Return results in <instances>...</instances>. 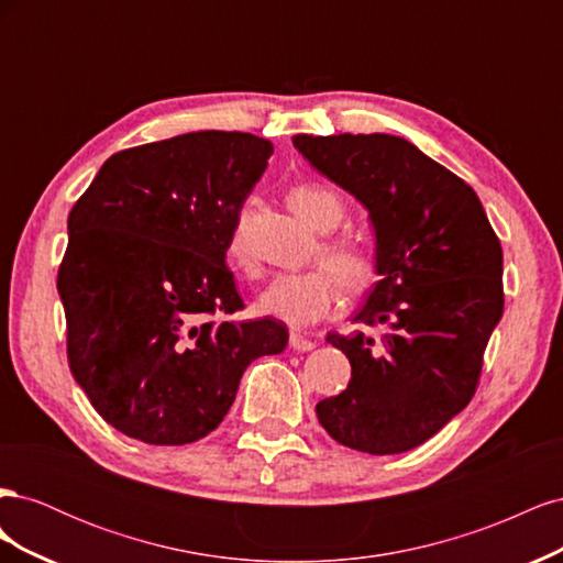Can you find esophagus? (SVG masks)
Returning a JSON list of instances; mask_svg holds the SVG:
<instances>
[{
	"label": "esophagus",
	"instance_id": "34e87169",
	"mask_svg": "<svg viewBox=\"0 0 563 563\" xmlns=\"http://www.w3.org/2000/svg\"><path fill=\"white\" fill-rule=\"evenodd\" d=\"M288 343H291V347L296 350V352H310V350H314V340H310V338H305L302 333H298V331H291V335H288Z\"/></svg>",
	"mask_w": 563,
	"mask_h": 563
}]
</instances>
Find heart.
Wrapping results in <instances>:
<instances>
[{
	"mask_svg": "<svg viewBox=\"0 0 563 563\" xmlns=\"http://www.w3.org/2000/svg\"><path fill=\"white\" fill-rule=\"evenodd\" d=\"M291 209L317 232L335 230L345 218L343 199L335 190L319 183H302L288 192ZM244 213L236 216L234 228L228 240L230 265L246 275H253L255 263L246 246L244 236ZM323 261L333 266L319 265L305 272H284L269 282V286L258 296L255 310L291 327H310V323L327 317L340 298V282L352 291L368 286L376 277V251L362 240V236H335V240L321 242L319 246ZM341 279L338 280L336 277Z\"/></svg>",
	"mask_w": 563,
	"mask_h": 563,
	"instance_id": "b5f03b06",
	"label": "heart"
}]
</instances>
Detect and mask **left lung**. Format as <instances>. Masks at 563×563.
Segmentation results:
<instances>
[{"instance_id":"obj_1","label":"left lung","mask_w":563,"mask_h":563,"mask_svg":"<svg viewBox=\"0 0 563 563\" xmlns=\"http://www.w3.org/2000/svg\"><path fill=\"white\" fill-rule=\"evenodd\" d=\"M296 150L368 209L376 282L362 327L329 333L352 364L345 391L317 404L338 444L371 455L420 446L474 397L503 317V249L472 187L399 135H308Z\"/></svg>"}]
</instances>
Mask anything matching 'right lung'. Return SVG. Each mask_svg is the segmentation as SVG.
Masks as SVG:
<instances>
[{
  "label": "right lung",
  "instance_id": "obj_1",
  "mask_svg": "<svg viewBox=\"0 0 563 563\" xmlns=\"http://www.w3.org/2000/svg\"><path fill=\"white\" fill-rule=\"evenodd\" d=\"M269 155V141L240 131L122 150L67 216V362L96 411L131 439L207 437L246 366L288 343L275 319H228L244 308L228 240Z\"/></svg>",
  "mask_w": 563,
  "mask_h": 563
}]
</instances>
